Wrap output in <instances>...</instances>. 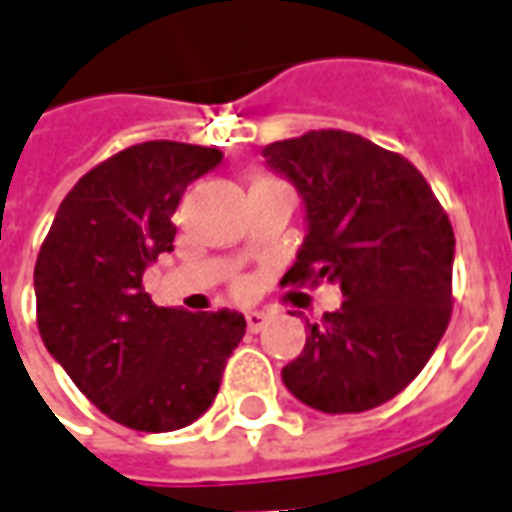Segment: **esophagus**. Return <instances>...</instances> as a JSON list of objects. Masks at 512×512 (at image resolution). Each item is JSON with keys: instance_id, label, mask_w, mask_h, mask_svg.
I'll list each match as a JSON object with an SVG mask.
<instances>
[{"instance_id": "1", "label": "esophagus", "mask_w": 512, "mask_h": 512, "mask_svg": "<svg viewBox=\"0 0 512 512\" xmlns=\"http://www.w3.org/2000/svg\"><path fill=\"white\" fill-rule=\"evenodd\" d=\"M266 323H268L266 312H260V310L246 312V329H249V332H260Z\"/></svg>"}]
</instances>
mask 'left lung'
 <instances>
[{"label": "left lung", "mask_w": 512, "mask_h": 512, "mask_svg": "<svg viewBox=\"0 0 512 512\" xmlns=\"http://www.w3.org/2000/svg\"><path fill=\"white\" fill-rule=\"evenodd\" d=\"M304 202L307 235L282 282L343 290L340 310L307 323L282 381L326 414H359L403 392L447 332L455 235L419 169L348 131L263 147Z\"/></svg>", "instance_id": "8db88e82"}]
</instances>
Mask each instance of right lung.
Listing matches in <instances>:
<instances>
[{"label":"right lung","mask_w":512,"mask_h":512,"mask_svg":"<svg viewBox=\"0 0 512 512\" xmlns=\"http://www.w3.org/2000/svg\"><path fill=\"white\" fill-rule=\"evenodd\" d=\"M222 150L142 142L90 169L62 200L35 263L38 329L90 403L120 425L167 433L211 408L246 321L156 307L142 274L172 252V213Z\"/></svg>","instance_id":"add662e5"}]
</instances>
